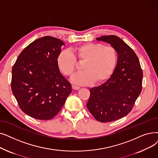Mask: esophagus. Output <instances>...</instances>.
Wrapping results in <instances>:
<instances>
[{
    "label": "esophagus",
    "mask_w": 158,
    "mask_h": 158,
    "mask_svg": "<svg viewBox=\"0 0 158 158\" xmlns=\"http://www.w3.org/2000/svg\"><path fill=\"white\" fill-rule=\"evenodd\" d=\"M72 88L73 89V90H79V89L80 88V87H79V86H75V85H73V86H72Z\"/></svg>",
    "instance_id": "1"
}]
</instances>
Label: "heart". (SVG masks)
<instances>
[{
  "label": "heart",
  "instance_id": "1",
  "mask_svg": "<svg viewBox=\"0 0 158 158\" xmlns=\"http://www.w3.org/2000/svg\"><path fill=\"white\" fill-rule=\"evenodd\" d=\"M77 59L84 62L82 69L84 71L75 75L72 82L79 85H88L94 81L101 83L106 81L112 74L118 61V54L111 46L101 43H85L72 50L61 52L57 58V63L60 72L71 77L76 70Z\"/></svg>",
  "mask_w": 158,
  "mask_h": 158
}]
</instances>
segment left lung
<instances>
[{"label": "left lung", "instance_id": "left-lung-1", "mask_svg": "<svg viewBox=\"0 0 158 158\" xmlns=\"http://www.w3.org/2000/svg\"><path fill=\"white\" fill-rule=\"evenodd\" d=\"M96 39L114 48L118 61L110 77L101 85L90 88L86 106L96 120L111 122L132 110L142 90L143 72L136 54L121 39L105 35Z\"/></svg>", "mask_w": 158, "mask_h": 158}]
</instances>
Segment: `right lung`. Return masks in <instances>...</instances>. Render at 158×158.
Instances as JSON below:
<instances>
[{
    "label": "right lung",
    "mask_w": 158,
    "mask_h": 158,
    "mask_svg": "<svg viewBox=\"0 0 158 158\" xmlns=\"http://www.w3.org/2000/svg\"><path fill=\"white\" fill-rule=\"evenodd\" d=\"M63 41L51 36L35 40L12 68L11 90L20 108L31 118L49 120L62 108L72 86L60 73L57 58Z\"/></svg>",
    "instance_id": "obj_1"
}]
</instances>
